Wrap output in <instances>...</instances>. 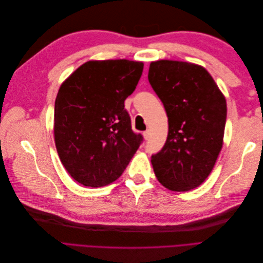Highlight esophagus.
<instances>
[{
    "label": "esophagus",
    "mask_w": 263,
    "mask_h": 263,
    "mask_svg": "<svg viewBox=\"0 0 263 263\" xmlns=\"http://www.w3.org/2000/svg\"><path fill=\"white\" fill-rule=\"evenodd\" d=\"M144 138L146 139V140H148L149 138H150V130H146V132H144Z\"/></svg>",
    "instance_id": "esophagus-1"
}]
</instances>
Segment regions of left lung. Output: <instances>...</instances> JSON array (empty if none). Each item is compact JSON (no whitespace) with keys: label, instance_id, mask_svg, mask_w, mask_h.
Returning a JSON list of instances; mask_svg holds the SVG:
<instances>
[{"label":"left lung","instance_id":"left-lung-1","mask_svg":"<svg viewBox=\"0 0 263 263\" xmlns=\"http://www.w3.org/2000/svg\"><path fill=\"white\" fill-rule=\"evenodd\" d=\"M148 80L169 123L164 146L151 156L156 177L171 191L197 187L210 176L222 147L224 95L208 71L190 62H151Z\"/></svg>","mask_w":263,"mask_h":263}]
</instances>
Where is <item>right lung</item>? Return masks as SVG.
<instances>
[{"label":"right lung","instance_id":"add662e5","mask_svg":"<svg viewBox=\"0 0 263 263\" xmlns=\"http://www.w3.org/2000/svg\"><path fill=\"white\" fill-rule=\"evenodd\" d=\"M139 61H87L60 86L54 142L69 174L84 186L114 182L144 140L132 129L124 102L142 74Z\"/></svg>","mask_w":263,"mask_h":263}]
</instances>
